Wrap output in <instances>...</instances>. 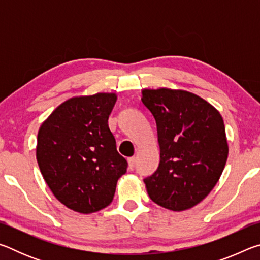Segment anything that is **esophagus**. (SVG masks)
I'll return each instance as SVG.
<instances>
[{
  "instance_id": "34e87169",
  "label": "esophagus",
  "mask_w": 260,
  "mask_h": 260,
  "mask_svg": "<svg viewBox=\"0 0 260 260\" xmlns=\"http://www.w3.org/2000/svg\"><path fill=\"white\" fill-rule=\"evenodd\" d=\"M135 162H136V158H135V157H131V158H128V167H129L131 170H133V169H134Z\"/></svg>"
}]
</instances>
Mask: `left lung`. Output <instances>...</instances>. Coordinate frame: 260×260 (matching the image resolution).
<instances>
[{"mask_svg": "<svg viewBox=\"0 0 260 260\" xmlns=\"http://www.w3.org/2000/svg\"><path fill=\"white\" fill-rule=\"evenodd\" d=\"M142 103L155 118L160 161L143 179L156 204L183 211L203 201L226 165L222 117L212 105L184 90L144 89Z\"/></svg>", "mask_w": 260, "mask_h": 260, "instance_id": "1", "label": "left lung"}]
</instances>
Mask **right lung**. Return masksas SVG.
Segmentation results:
<instances>
[{
	"label": "right lung",
	"instance_id": "obj_1",
	"mask_svg": "<svg viewBox=\"0 0 260 260\" xmlns=\"http://www.w3.org/2000/svg\"><path fill=\"white\" fill-rule=\"evenodd\" d=\"M116 94L99 93L61 103L41 125L37 159L61 204L91 213L111 203L127 160L117 151L108 119Z\"/></svg>",
	"mask_w": 260,
	"mask_h": 260
}]
</instances>
